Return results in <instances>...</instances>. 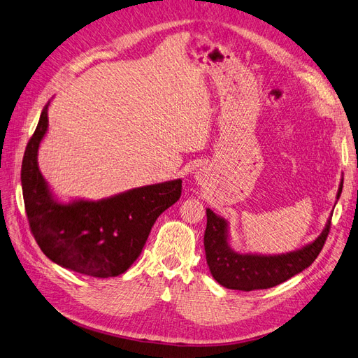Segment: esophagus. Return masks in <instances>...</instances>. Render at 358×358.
Returning a JSON list of instances; mask_svg holds the SVG:
<instances>
[{"instance_id": "1", "label": "esophagus", "mask_w": 358, "mask_h": 358, "mask_svg": "<svg viewBox=\"0 0 358 358\" xmlns=\"http://www.w3.org/2000/svg\"><path fill=\"white\" fill-rule=\"evenodd\" d=\"M196 178H197V180H201V176H200V175H197Z\"/></svg>"}]
</instances>
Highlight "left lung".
<instances>
[{
	"mask_svg": "<svg viewBox=\"0 0 358 358\" xmlns=\"http://www.w3.org/2000/svg\"><path fill=\"white\" fill-rule=\"evenodd\" d=\"M342 188L343 179L337 189V200L342 194ZM206 217L205 253L212 277L227 289L250 292L277 286L310 266L325 244L333 212L328 217L324 230L315 241L282 255L239 253L230 245L227 220L217 215L209 208L206 209Z\"/></svg>",
	"mask_w": 358,
	"mask_h": 358,
	"instance_id": "1",
	"label": "left lung"
}]
</instances>
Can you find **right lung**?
I'll use <instances>...</instances> for the list:
<instances>
[{"label":"right lung","instance_id":"add662e5","mask_svg":"<svg viewBox=\"0 0 358 358\" xmlns=\"http://www.w3.org/2000/svg\"><path fill=\"white\" fill-rule=\"evenodd\" d=\"M48 107L24 153L21 180L33 236L48 259L90 277L123 274L137 260L157 218L179 200L182 179L119 192L101 200L57 199L38 170Z\"/></svg>","mask_w":358,"mask_h":358}]
</instances>
